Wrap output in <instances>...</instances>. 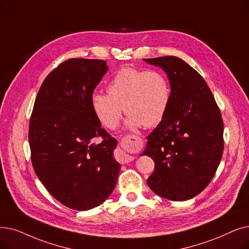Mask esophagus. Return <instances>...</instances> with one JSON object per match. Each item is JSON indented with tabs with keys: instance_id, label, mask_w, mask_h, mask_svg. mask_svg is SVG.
<instances>
[{
	"instance_id": "1",
	"label": "esophagus",
	"mask_w": 249,
	"mask_h": 249,
	"mask_svg": "<svg viewBox=\"0 0 249 249\" xmlns=\"http://www.w3.org/2000/svg\"><path fill=\"white\" fill-rule=\"evenodd\" d=\"M118 157H119V160H120L122 164L130 163V161L133 160V157H131V156H129V155L125 154L124 151H122V150H119V155H118Z\"/></svg>"
}]
</instances>
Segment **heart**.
<instances>
[{"mask_svg":"<svg viewBox=\"0 0 249 249\" xmlns=\"http://www.w3.org/2000/svg\"><path fill=\"white\" fill-rule=\"evenodd\" d=\"M107 91L94 92L91 107L107 129L118 125L123 110L128 114L129 127H155L166 116L171 102L170 82L158 70L123 67L110 80Z\"/></svg>","mask_w":249,"mask_h":249,"instance_id":"b5f03b06","label":"heart"}]
</instances>
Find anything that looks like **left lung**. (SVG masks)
Here are the masks:
<instances>
[{"mask_svg": "<svg viewBox=\"0 0 249 249\" xmlns=\"http://www.w3.org/2000/svg\"><path fill=\"white\" fill-rule=\"evenodd\" d=\"M163 68L171 85L166 116L147 138L142 155L155 161L147 179L158 196L174 201L196 196L218 169L224 150L219 107L201 75L175 56L143 59Z\"/></svg>", "mask_w": 249, "mask_h": 249, "instance_id": "obj_1", "label": "left lung"}]
</instances>
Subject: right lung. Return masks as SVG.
<instances>
[{
  "instance_id": "1",
  "label": "right lung",
  "mask_w": 249,
  "mask_h": 249,
  "mask_svg": "<svg viewBox=\"0 0 249 249\" xmlns=\"http://www.w3.org/2000/svg\"><path fill=\"white\" fill-rule=\"evenodd\" d=\"M107 71L104 60L64 61L42 82L30 116L32 167L53 197L72 210L102 204L121 168L113 156L117 140L102 128L91 107Z\"/></svg>"
}]
</instances>
